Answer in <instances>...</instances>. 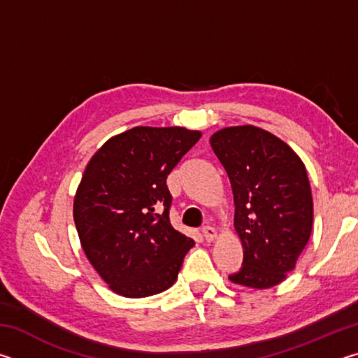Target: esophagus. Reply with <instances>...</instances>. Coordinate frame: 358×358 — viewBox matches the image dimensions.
I'll list each match as a JSON object with an SVG mask.
<instances>
[{"label": "esophagus", "mask_w": 358, "mask_h": 358, "mask_svg": "<svg viewBox=\"0 0 358 358\" xmlns=\"http://www.w3.org/2000/svg\"><path fill=\"white\" fill-rule=\"evenodd\" d=\"M202 235L207 241H213L216 238V230L211 226H203L202 227Z\"/></svg>", "instance_id": "34e87169"}]
</instances>
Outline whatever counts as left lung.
<instances>
[{
    "label": "left lung",
    "mask_w": 358,
    "mask_h": 358,
    "mask_svg": "<svg viewBox=\"0 0 358 358\" xmlns=\"http://www.w3.org/2000/svg\"><path fill=\"white\" fill-rule=\"evenodd\" d=\"M227 172L243 265L229 280L268 289L294 270L313 229L306 169L295 151L256 126H234L210 138Z\"/></svg>",
    "instance_id": "1"
}]
</instances>
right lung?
Listing matches in <instances>:
<instances>
[{
	"label": "right lung",
	"mask_w": 358,
	"mask_h": 358,
	"mask_svg": "<svg viewBox=\"0 0 358 358\" xmlns=\"http://www.w3.org/2000/svg\"><path fill=\"white\" fill-rule=\"evenodd\" d=\"M201 138L199 131L138 126L98 150L74 199L85 254L113 292L159 294L177 281L194 241L169 220L167 175Z\"/></svg>",
	"instance_id": "obj_1"
}]
</instances>
